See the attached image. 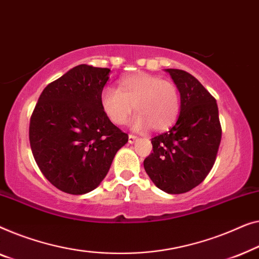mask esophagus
Wrapping results in <instances>:
<instances>
[{"label":"esophagus","instance_id":"34e87169","mask_svg":"<svg viewBox=\"0 0 259 259\" xmlns=\"http://www.w3.org/2000/svg\"><path fill=\"white\" fill-rule=\"evenodd\" d=\"M138 140L137 136H135L133 134H129V143H135Z\"/></svg>","mask_w":259,"mask_h":259}]
</instances>
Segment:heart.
Masks as SVG:
<instances>
[{"label":"heart","mask_w":259,"mask_h":259,"mask_svg":"<svg viewBox=\"0 0 259 259\" xmlns=\"http://www.w3.org/2000/svg\"><path fill=\"white\" fill-rule=\"evenodd\" d=\"M134 110L133 125L136 129L151 126L155 131L169 129L181 111V96L176 84L145 72L128 75L118 88L107 87L101 93V107L115 124H124Z\"/></svg>","instance_id":"b5f03b06"}]
</instances>
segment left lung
I'll return each instance as SVG.
<instances>
[{
    "label": "left lung",
    "mask_w": 259,
    "mask_h": 259,
    "mask_svg": "<svg viewBox=\"0 0 259 259\" xmlns=\"http://www.w3.org/2000/svg\"><path fill=\"white\" fill-rule=\"evenodd\" d=\"M181 94V114L172 128L151 138L144 169L156 187L184 194L201 184L216 161L222 126L216 100L197 78L180 69H166Z\"/></svg>",
    "instance_id": "8db88e82"
}]
</instances>
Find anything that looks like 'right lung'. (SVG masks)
<instances>
[{"mask_svg":"<svg viewBox=\"0 0 259 259\" xmlns=\"http://www.w3.org/2000/svg\"><path fill=\"white\" fill-rule=\"evenodd\" d=\"M110 69L79 64L49 83L35 105L29 141L36 164L58 190L83 195L107 176L128 134L101 107Z\"/></svg>","mask_w":259,"mask_h":259,"instance_id":"obj_1","label":"right lung"}]
</instances>
